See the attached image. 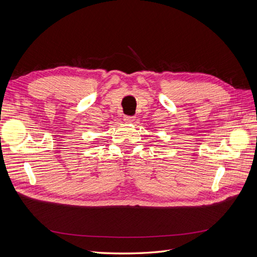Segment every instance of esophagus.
Returning <instances> with one entry per match:
<instances>
[{"label": "esophagus", "mask_w": 257, "mask_h": 257, "mask_svg": "<svg viewBox=\"0 0 257 257\" xmlns=\"http://www.w3.org/2000/svg\"><path fill=\"white\" fill-rule=\"evenodd\" d=\"M123 120L125 121L126 123H131V122H133L135 120V116L134 115H127V114H125V115L123 116Z\"/></svg>", "instance_id": "esophagus-1"}]
</instances>
